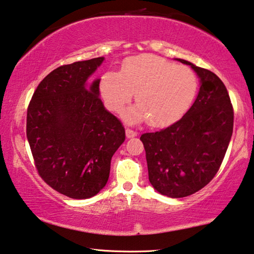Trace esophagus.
I'll use <instances>...</instances> for the list:
<instances>
[{
  "mask_svg": "<svg viewBox=\"0 0 254 254\" xmlns=\"http://www.w3.org/2000/svg\"><path fill=\"white\" fill-rule=\"evenodd\" d=\"M135 136H137V132L136 131H134V130H131V129H126V137L127 138H134Z\"/></svg>",
  "mask_w": 254,
  "mask_h": 254,
  "instance_id": "obj_1",
  "label": "esophagus"
}]
</instances>
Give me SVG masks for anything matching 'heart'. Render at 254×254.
I'll use <instances>...</instances> for the list:
<instances>
[{"mask_svg": "<svg viewBox=\"0 0 254 254\" xmlns=\"http://www.w3.org/2000/svg\"><path fill=\"white\" fill-rule=\"evenodd\" d=\"M99 91L107 108L120 113L135 93L137 105L124 115L128 123L148 119L154 127L175 123L192 105L197 91V78L189 66L152 55L131 57L119 73L106 72L99 80Z\"/></svg>", "mask_w": 254, "mask_h": 254, "instance_id": "heart-1", "label": "heart"}]
</instances>
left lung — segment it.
Listing matches in <instances>:
<instances>
[{
	"mask_svg": "<svg viewBox=\"0 0 254 254\" xmlns=\"http://www.w3.org/2000/svg\"><path fill=\"white\" fill-rule=\"evenodd\" d=\"M176 60L190 65L198 77L196 99L179 122L140 137L150 184L172 198L189 196L210 183L233 132V108L222 80L192 62Z\"/></svg>",
	"mask_w": 254,
	"mask_h": 254,
	"instance_id": "8db88e82",
	"label": "left lung"
}]
</instances>
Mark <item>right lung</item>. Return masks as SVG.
<instances>
[{
	"mask_svg": "<svg viewBox=\"0 0 254 254\" xmlns=\"http://www.w3.org/2000/svg\"><path fill=\"white\" fill-rule=\"evenodd\" d=\"M105 58L61 65L39 83L26 115V137L40 176L57 192L84 199L109 179L125 128L105 108L99 80L89 78Z\"/></svg>",
	"mask_w": 254,
	"mask_h": 254,
	"instance_id": "1",
	"label": "right lung"
}]
</instances>
